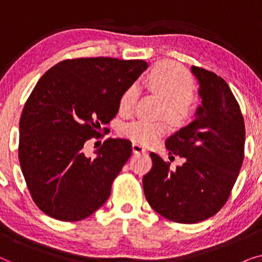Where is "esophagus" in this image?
<instances>
[{
  "label": "esophagus",
  "mask_w": 262,
  "mask_h": 262,
  "mask_svg": "<svg viewBox=\"0 0 262 262\" xmlns=\"http://www.w3.org/2000/svg\"><path fill=\"white\" fill-rule=\"evenodd\" d=\"M132 150L135 154H144L146 151V148L144 145L139 144V143H132Z\"/></svg>",
  "instance_id": "obj_1"
}]
</instances>
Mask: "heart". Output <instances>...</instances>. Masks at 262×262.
Masks as SVG:
<instances>
[{
    "label": "heart",
    "mask_w": 262,
    "mask_h": 262,
    "mask_svg": "<svg viewBox=\"0 0 262 262\" xmlns=\"http://www.w3.org/2000/svg\"><path fill=\"white\" fill-rule=\"evenodd\" d=\"M143 84L149 91L164 99L162 114L175 126H185L192 120L195 112L193 98V78L180 64L171 60L156 63L143 78ZM138 98L135 84L125 89L119 100V112L130 114ZM168 130L166 121L134 120L120 128V134L142 144H151Z\"/></svg>",
    "instance_id": "obj_1"
}]
</instances>
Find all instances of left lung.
I'll return each mask as SVG.
<instances>
[{
  "mask_svg": "<svg viewBox=\"0 0 262 262\" xmlns=\"http://www.w3.org/2000/svg\"><path fill=\"white\" fill-rule=\"evenodd\" d=\"M191 70L202 106L191 124L166 141L169 155L182 157L184 163L170 170L169 162L151 152L152 168L143 177L149 205L185 224L205 221L224 206L242 167L246 139L241 110L227 82L203 68Z\"/></svg>",
  "mask_w": 262,
  "mask_h": 262,
  "instance_id": "left-lung-1",
  "label": "left lung"
}]
</instances>
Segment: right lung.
I'll list each match as a JSON object with an SVG mask.
<instances>
[{"label": "right lung", "mask_w": 262, "mask_h": 262, "mask_svg": "<svg viewBox=\"0 0 262 262\" xmlns=\"http://www.w3.org/2000/svg\"><path fill=\"white\" fill-rule=\"evenodd\" d=\"M146 68L141 59H66L35 84L20 118L19 161L32 199L48 216L81 221L108 199L131 143L106 139L94 159L84 155V144L101 135L121 94Z\"/></svg>", "instance_id": "obj_1"}]
</instances>
